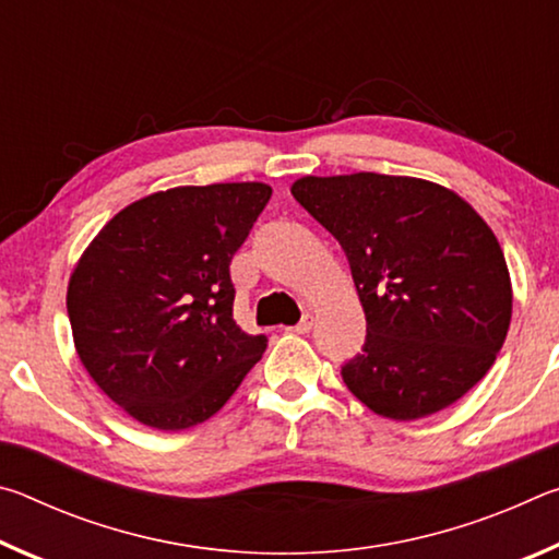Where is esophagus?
Segmentation results:
<instances>
[{"mask_svg":"<svg viewBox=\"0 0 559 559\" xmlns=\"http://www.w3.org/2000/svg\"><path fill=\"white\" fill-rule=\"evenodd\" d=\"M290 330H293V333H298V335L310 333V330H313V316H302L300 323L296 328H290Z\"/></svg>","mask_w":559,"mask_h":559,"instance_id":"34e87169","label":"esophagus"}]
</instances>
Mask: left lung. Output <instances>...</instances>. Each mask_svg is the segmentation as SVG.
I'll return each mask as SVG.
<instances>
[{
  "label": "left lung",
  "mask_w": 559,
  "mask_h": 559,
  "mask_svg": "<svg viewBox=\"0 0 559 559\" xmlns=\"http://www.w3.org/2000/svg\"><path fill=\"white\" fill-rule=\"evenodd\" d=\"M290 192L343 246L365 308L347 390L412 421L480 382L503 347L513 288L503 249L468 202L416 177H300Z\"/></svg>",
  "instance_id": "left-lung-1"
}]
</instances>
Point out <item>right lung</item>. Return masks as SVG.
<instances>
[{
  "instance_id": "obj_1",
  "label": "right lung",
  "mask_w": 559,
  "mask_h": 559,
  "mask_svg": "<svg viewBox=\"0 0 559 559\" xmlns=\"http://www.w3.org/2000/svg\"><path fill=\"white\" fill-rule=\"evenodd\" d=\"M269 200L263 182L155 192L112 216L75 263V353L145 427L206 421L266 349V335L236 325L229 266Z\"/></svg>"
}]
</instances>
